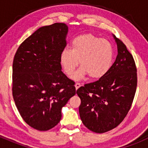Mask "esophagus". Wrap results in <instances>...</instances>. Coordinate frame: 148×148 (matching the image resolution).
Listing matches in <instances>:
<instances>
[{
    "label": "esophagus",
    "mask_w": 148,
    "mask_h": 148,
    "mask_svg": "<svg viewBox=\"0 0 148 148\" xmlns=\"http://www.w3.org/2000/svg\"><path fill=\"white\" fill-rule=\"evenodd\" d=\"M75 89H76V90H78V89L81 87V84L80 83H75Z\"/></svg>",
    "instance_id": "esophagus-1"
}]
</instances>
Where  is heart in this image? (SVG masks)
Masks as SVG:
<instances>
[{
	"mask_svg": "<svg viewBox=\"0 0 148 148\" xmlns=\"http://www.w3.org/2000/svg\"><path fill=\"white\" fill-rule=\"evenodd\" d=\"M114 57L112 44L107 40L92 34L76 36L71 43V49H63L60 63L66 75L70 76L78 66L81 67L73 75L74 80H80L89 75L91 78H99L109 71Z\"/></svg>",
	"mask_w": 148,
	"mask_h": 148,
	"instance_id": "b5f03b06",
	"label": "heart"
}]
</instances>
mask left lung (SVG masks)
<instances>
[{
    "mask_svg": "<svg viewBox=\"0 0 148 148\" xmlns=\"http://www.w3.org/2000/svg\"><path fill=\"white\" fill-rule=\"evenodd\" d=\"M113 38L118 55L109 71L76 91L82 101L81 119L86 127L97 133L111 130L124 120L136 90V67L133 56L121 40L115 35Z\"/></svg>",
    "mask_w": 148,
    "mask_h": 148,
    "instance_id": "1",
    "label": "left lung"
}]
</instances>
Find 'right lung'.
<instances>
[{
    "instance_id": "1",
    "label": "right lung",
    "mask_w": 148,
    "mask_h": 148,
    "mask_svg": "<svg viewBox=\"0 0 148 148\" xmlns=\"http://www.w3.org/2000/svg\"><path fill=\"white\" fill-rule=\"evenodd\" d=\"M67 32L64 23L40 27L21 44L13 60L15 105L25 122L40 131L58 125L61 109L75 94V82L60 63Z\"/></svg>"
}]
</instances>
